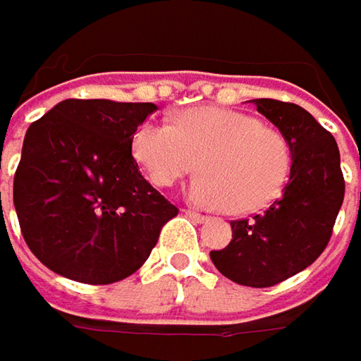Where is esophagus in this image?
<instances>
[{"label": "esophagus", "mask_w": 361, "mask_h": 361, "mask_svg": "<svg viewBox=\"0 0 361 361\" xmlns=\"http://www.w3.org/2000/svg\"><path fill=\"white\" fill-rule=\"evenodd\" d=\"M183 214H185L188 218L195 219L197 224H204V221H207V216H202V214H197V212H193V209H183Z\"/></svg>", "instance_id": "1"}]
</instances>
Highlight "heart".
I'll use <instances>...</instances> for the list:
<instances>
[{"mask_svg":"<svg viewBox=\"0 0 361 361\" xmlns=\"http://www.w3.org/2000/svg\"><path fill=\"white\" fill-rule=\"evenodd\" d=\"M133 157L159 188L200 166L188 197L204 207L250 214L276 202L290 180L293 154L286 133L226 107H192L173 126L143 121L133 133Z\"/></svg>","mask_w":361,"mask_h":361,"instance_id":"obj_1","label":"heart"}]
</instances>
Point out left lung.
<instances>
[{
	"label": "left lung",
	"mask_w": 361,
	"mask_h": 361,
	"mask_svg": "<svg viewBox=\"0 0 361 361\" xmlns=\"http://www.w3.org/2000/svg\"><path fill=\"white\" fill-rule=\"evenodd\" d=\"M290 140L292 173L264 214L231 224V242L209 252L219 274L250 288H269L316 262L342 207L340 149L310 111L278 99H252Z\"/></svg>",
	"instance_id": "8db88e82"
}]
</instances>
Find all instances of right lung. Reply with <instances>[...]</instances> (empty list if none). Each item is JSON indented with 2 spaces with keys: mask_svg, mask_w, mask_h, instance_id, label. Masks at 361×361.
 Listing matches in <instances>:
<instances>
[{
  "mask_svg": "<svg viewBox=\"0 0 361 361\" xmlns=\"http://www.w3.org/2000/svg\"><path fill=\"white\" fill-rule=\"evenodd\" d=\"M156 104L63 99L33 121L13 205L33 255L63 278L114 283L137 271L178 207L152 188L131 142Z\"/></svg>",
  "mask_w": 361,
  "mask_h": 361,
  "instance_id": "add662e5",
  "label": "right lung"
}]
</instances>
